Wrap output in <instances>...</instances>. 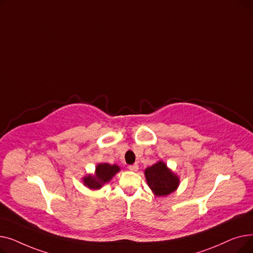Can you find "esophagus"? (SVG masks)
I'll list each match as a JSON object with an SVG mask.
<instances>
[{"label": "esophagus", "mask_w": 253, "mask_h": 253, "mask_svg": "<svg viewBox=\"0 0 253 253\" xmlns=\"http://www.w3.org/2000/svg\"><path fill=\"white\" fill-rule=\"evenodd\" d=\"M128 168H129V170L135 172V171L138 170V165L137 164H133V165H130Z\"/></svg>", "instance_id": "34e87169"}]
</instances>
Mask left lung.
Segmentation results:
<instances>
[{
  "label": "left lung",
  "mask_w": 253,
  "mask_h": 253,
  "mask_svg": "<svg viewBox=\"0 0 253 253\" xmlns=\"http://www.w3.org/2000/svg\"><path fill=\"white\" fill-rule=\"evenodd\" d=\"M145 179L153 193L160 197L173 193L179 184V178L163 161L148 167L144 171Z\"/></svg>",
  "instance_id": "obj_1"
}]
</instances>
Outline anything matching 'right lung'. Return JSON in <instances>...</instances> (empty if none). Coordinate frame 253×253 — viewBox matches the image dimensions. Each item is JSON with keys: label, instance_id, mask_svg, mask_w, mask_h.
Here are the masks:
<instances>
[{"label": "right lung", "instance_id": "obj_1", "mask_svg": "<svg viewBox=\"0 0 253 253\" xmlns=\"http://www.w3.org/2000/svg\"><path fill=\"white\" fill-rule=\"evenodd\" d=\"M120 171L118 165H111L108 163H100L95 168L94 175H87L83 178V182L91 190H98L106 182H109L113 176Z\"/></svg>", "mask_w": 253, "mask_h": 253}]
</instances>
